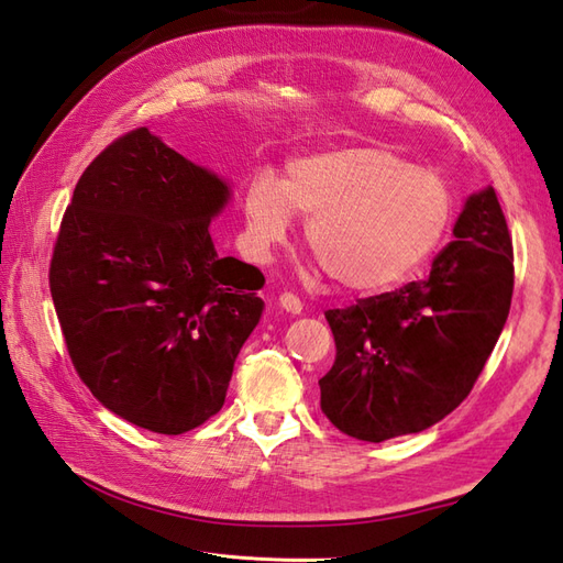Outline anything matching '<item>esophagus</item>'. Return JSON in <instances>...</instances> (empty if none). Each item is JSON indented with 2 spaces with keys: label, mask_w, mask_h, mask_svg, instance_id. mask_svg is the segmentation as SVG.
I'll list each match as a JSON object with an SVG mask.
<instances>
[{
  "label": "esophagus",
  "mask_w": 563,
  "mask_h": 563,
  "mask_svg": "<svg viewBox=\"0 0 563 563\" xmlns=\"http://www.w3.org/2000/svg\"><path fill=\"white\" fill-rule=\"evenodd\" d=\"M279 306H282L284 310H289V313H294V316H298V313H301V310H303L301 298L294 296L291 291H284V294L279 296Z\"/></svg>",
  "instance_id": "esophagus-1"
}]
</instances>
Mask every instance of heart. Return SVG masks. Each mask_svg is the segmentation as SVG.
<instances>
[{"instance_id":"b5f03b06","label":"heart","mask_w":563,"mask_h":563,"mask_svg":"<svg viewBox=\"0 0 563 563\" xmlns=\"http://www.w3.org/2000/svg\"><path fill=\"white\" fill-rule=\"evenodd\" d=\"M306 219V243L346 291L378 294L405 282L453 217L441 176L385 146H342L291 161L282 185L260 173L245 187L247 245L267 257Z\"/></svg>"}]
</instances>
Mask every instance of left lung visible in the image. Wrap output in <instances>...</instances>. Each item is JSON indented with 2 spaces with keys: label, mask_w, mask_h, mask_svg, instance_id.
I'll list each match as a JSON object with an SVG mask.
<instances>
[{
  "label": "left lung",
  "mask_w": 563,
  "mask_h": 563,
  "mask_svg": "<svg viewBox=\"0 0 563 563\" xmlns=\"http://www.w3.org/2000/svg\"><path fill=\"white\" fill-rule=\"evenodd\" d=\"M427 279L324 313L336 356L318 380L336 429L380 443L419 433L470 395L514 296V241L494 187L472 195Z\"/></svg>",
  "instance_id": "obj_1"
}]
</instances>
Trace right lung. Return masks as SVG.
<instances>
[{"mask_svg":"<svg viewBox=\"0 0 563 563\" xmlns=\"http://www.w3.org/2000/svg\"><path fill=\"white\" fill-rule=\"evenodd\" d=\"M229 185L146 128L106 146L74 187L49 294L74 368L124 421L178 435L214 417L262 316L265 277L219 257Z\"/></svg>","mask_w":563,"mask_h":563,"instance_id":"1","label":"right lung"}]
</instances>
